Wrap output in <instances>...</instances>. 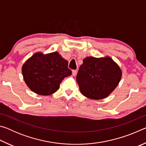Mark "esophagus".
<instances>
[{
    "mask_svg": "<svg viewBox=\"0 0 146 146\" xmlns=\"http://www.w3.org/2000/svg\"><path fill=\"white\" fill-rule=\"evenodd\" d=\"M72 74H73V76L76 75V74H77V70H73L72 71Z\"/></svg>",
    "mask_w": 146,
    "mask_h": 146,
    "instance_id": "esophagus-1",
    "label": "esophagus"
}]
</instances>
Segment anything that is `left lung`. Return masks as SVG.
<instances>
[{"instance_id":"left-lung-1","label":"left lung","mask_w":146,"mask_h":146,"mask_svg":"<svg viewBox=\"0 0 146 146\" xmlns=\"http://www.w3.org/2000/svg\"><path fill=\"white\" fill-rule=\"evenodd\" d=\"M122 71L111 58L88 56L83 60L76 75L81 93L90 99L107 97L117 88Z\"/></svg>"}]
</instances>
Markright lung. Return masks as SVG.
I'll return each mask as SVG.
<instances>
[{"label":"right lung","mask_w":146,"mask_h":146,"mask_svg":"<svg viewBox=\"0 0 146 146\" xmlns=\"http://www.w3.org/2000/svg\"><path fill=\"white\" fill-rule=\"evenodd\" d=\"M68 62L58 52L44 55L35 53L23 64L22 72L27 86L38 95H49L56 92L60 84L72 72Z\"/></svg>","instance_id":"right-lung-1"}]
</instances>
